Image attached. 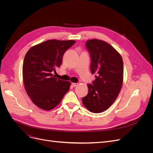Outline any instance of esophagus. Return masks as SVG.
Returning <instances> with one entry per match:
<instances>
[{
	"label": "esophagus",
	"mask_w": 153,
	"mask_h": 153,
	"mask_svg": "<svg viewBox=\"0 0 153 153\" xmlns=\"http://www.w3.org/2000/svg\"><path fill=\"white\" fill-rule=\"evenodd\" d=\"M78 85V83H72V85H73V87H76V86H77Z\"/></svg>",
	"instance_id": "esophagus-1"
}]
</instances>
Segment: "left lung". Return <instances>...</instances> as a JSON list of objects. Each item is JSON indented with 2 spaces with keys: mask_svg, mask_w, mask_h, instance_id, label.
<instances>
[{
  "mask_svg": "<svg viewBox=\"0 0 153 153\" xmlns=\"http://www.w3.org/2000/svg\"><path fill=\"white\" fill-rule=\"evenodd\" d=\"M91 59V71L96 73L92 84H87L88 94L82 103L92 113H100L112 105L123 82V61L121 55L110 44L100 39L86 41Z\"/></svg>",
  "mask_w": 153,
  "mask_h": 153,
  "instance_id": "1",
  "label": "left lung"
}]
</instances>
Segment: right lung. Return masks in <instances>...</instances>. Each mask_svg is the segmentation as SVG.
I'll return each instance as SVG.
<instances>
[{
    "label": "right lung",
    "mask_w": 153,
    "mask_h": 153,
    "mask_svg": "<svg viewBox=\"0 0 153 153\" xmlns=\"http://www.w3.org/2000/svg\"><path fill=\"white\" fill-rule=\"evenodd\" d=\"M75 42L50 39L27 52L23 64L24 84L27 94L39 108L53 109L69 90L70 82L58 79L52 73L61 66L63 55Z\"/></svg>",
    "instance_id": "obj_1"
}]
</instances>
